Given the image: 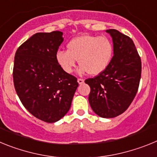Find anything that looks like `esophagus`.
Wrapping results in <instances>:
<instances>
[{"instance_id":"esophagus-1","label":"esophagus","mask_w":157,"mask_h":157,"mask_svg":"<svg viewBox=\"0 0 157 157\" xmlns=\"http://www.w3.org/2000/svg\"><path fill=\"white\" fill-rule=\"evenodd\" d=\"M78 84H82L84 82V79L83 78H78Z\"/></svg>"}]
</instances>
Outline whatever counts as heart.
Segmentation results:
<instances>
[{
	"label": "heart",
	"instance_id": "b5f03b06",
	"mask_svg": "<svg viewBox=\"0 0 157 157\" xmlns=\"http://www.w3.org/2000/svg\"><path fill=\"white\" fill-rule=\"evenodd\" d=\"M67 50H59L56 54L58 64L66 73H71L77 59L81 66L80 71L90 75L101 74L112 61L114 47L106 36L81 35L71 40Z\"/></svg>",
	"mask_w": 157,
	"mask_h": 157
}]
</instances>
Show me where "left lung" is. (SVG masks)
<instances>
[{
	"instance_id": "left-lung-1",
	"label": "left lung",
	"mask_w": 157,
	"mask_h": 157,
	"mask_svg": "<svg viewBox=\"0 0 157 157\" xmlns=\"http://www.w3.org/2000/svg\"><path fill=\"white\" fill-rule=\"evenodd\" d=\"M106 31L113 41L112 61L103 72L85 82L90 87L89 102L93 111L102 118H114L125 112L135 98L141 61L130 37L115 29Z\"/></svg>"
}]
</instances>
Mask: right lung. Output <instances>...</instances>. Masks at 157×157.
Returning a JSON list of instances; mask_svg holds the SVG:
<instances>
[{
    "instance_id": "right-lung-1",
    "label": "right lung",
    "mask_w": 157,
    "mask_h": 157,
    "mask_svg": "<svg viewBox=\"0 0 157 157\" xmlns=\"http://www.w3.org/2000/svg\"><path fill=\"white\" fill-rule=\"evenodd\" d=\"M63 33H37L18 48L13 82L25 109L34 117L55 123L66 115L78 86L77 78L58 64L56 54Z\"/></svg>"
}]
</instances>
